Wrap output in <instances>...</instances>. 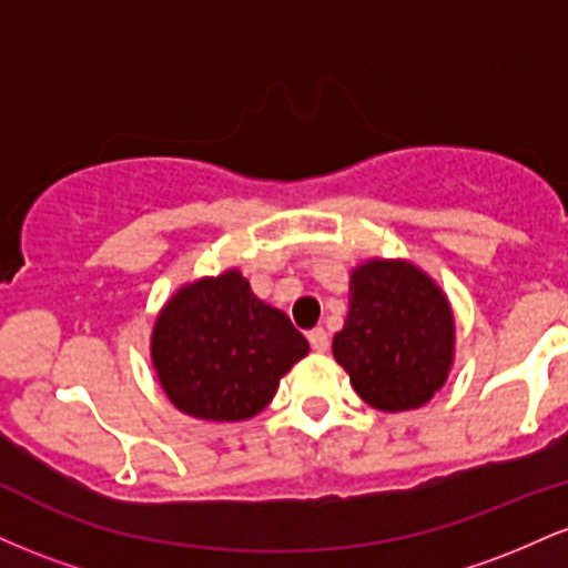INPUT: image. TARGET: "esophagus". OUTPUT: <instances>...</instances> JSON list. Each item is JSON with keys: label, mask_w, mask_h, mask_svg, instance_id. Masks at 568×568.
Masks as SVG:
<instances>
[{"label": "esophagus", "mask_w": 568, "mask_h": 568, "mask_svg": "<svg viewBox=\"0 0 568 568\" xmlns=\"http://www.w3.org/2000/svg\"><path fill=\"white\" fill-rule=\"evenodd\" d=\"M306 338H310L312 349H315V352L328 349V334H325V328H312L310 334H306Z\"/></svg>", "instance_id": "34e87169"}]
</instances>
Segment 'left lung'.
I'll return each mask as SVG.
<instances>
[{"label":"left lung","instance_id":"8db88e82","mask_svg":"<svg viewBox=\"0 0 568 568\" xmlns=\"http://www.w3.org/2000/svg\"><path fill=\"white\" fill-rule=\"evenodd\" d=\"M334 357L368 406L393 414L425 406L454 363L446 293L410 262L361 264L349 277V312L334 336Z\"/></svg>","mask_w":568,"mask_h":568}]
</instances>
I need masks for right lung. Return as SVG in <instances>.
<instances>
[{"label":"right lung","mask_w":568,"mask_h":568,"mask_svg":"<svg viewBox=\"0 0 568 568\" xmlns=\"http://www.w3.org/2000/svg\"><path fill=\"white\" fill-rule=\"evenodd\" d=\"M306 352L288 315L253 296L237 270L175 291L152 331V363L165 395L207 422L256 416Z\"/></svg>","instance_id":"1"}]
</instances>
